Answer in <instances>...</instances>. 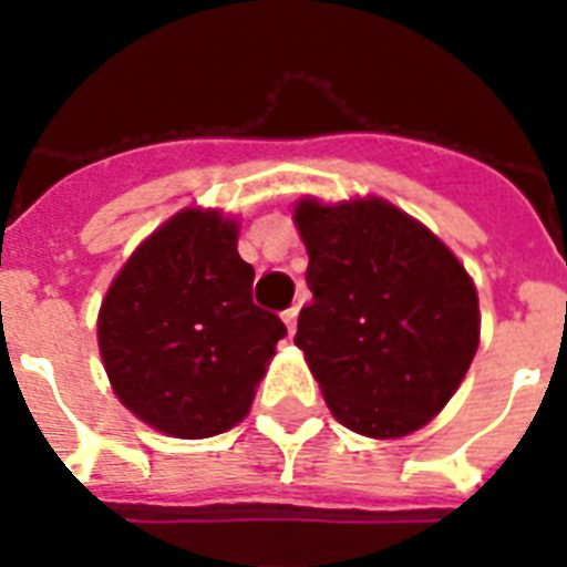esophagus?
Listing matches in <instances>:
<instances>
[{"instance_id":"esophagus-1","label":"esophagus","mask_w":567,"mask_h":567,"mask_svg":"<svg viewBox=\"0 0 567 567\" xmlns=\"http://www.w3.org/2000/svg\"><path fill=\"white\" fill-rule=\"evenodd\" d=\"M297 315H300V309H297V306H291V309L282 311L285 327H288V332H291V336H293V329H297Z\"/></svg>"}]
</instances>
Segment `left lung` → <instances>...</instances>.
<instances>
[{"mask_svg":"<svg viewBox=\"0 0 567 567\" xmlns=\"http://www.w3.org/2000/svg\"><path fill=\"white\" fill-rule=\"evenodd\" d=\"M293 223L315 300L297 338L329 412L368 439L421 430L480 347L474 279L439 235L379 196H302Z\"/></svg>","mask_w":567,"mask_h":567,"instance_id":"1","label":"left lung"}]
</instances>
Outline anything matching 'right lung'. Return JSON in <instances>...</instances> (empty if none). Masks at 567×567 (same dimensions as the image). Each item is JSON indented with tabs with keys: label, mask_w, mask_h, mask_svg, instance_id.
Listing matches in <instances>:
<instances>
[{
	"label": "right lung",
	"mask_w": 567,
	"mask_h": 567,
	"mask_svg": "<svg viewBox=\"0 0 567 567\" xmlns=\"http://www.w3.org/2000/svg\"><path fill=\"white\" fill-rule=\"evenodd\" d=\"M238 220L182 208L114 276L96 338L111 388L137 421L212 439L247 417L285 323L252 302Z\"/></svg>",
	"instance_id": "1"
}]
</instances>
